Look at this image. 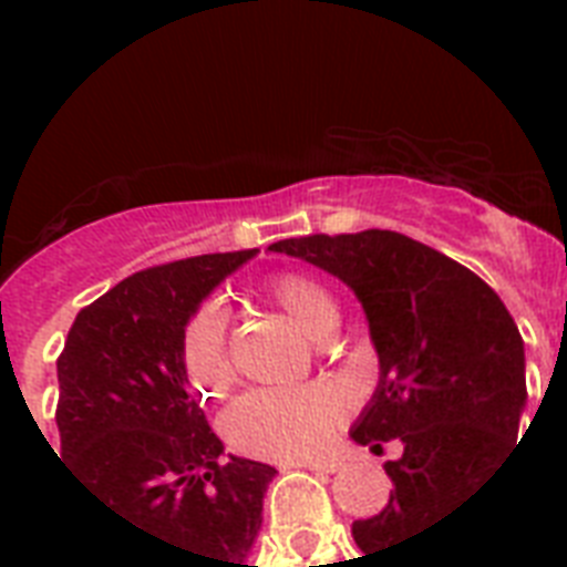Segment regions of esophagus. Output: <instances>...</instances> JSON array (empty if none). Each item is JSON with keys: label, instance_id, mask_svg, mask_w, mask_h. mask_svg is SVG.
Returning a JSON list of instances; mask_svg holds the SVG:
<instances>
[{"label": "esophagus", "instance_id": "esophagus-1", "mask_svg": "<svg viewBox=\"0 0 567 567\" xmlns=\"http://www.w3.org/2000/svg\"><path fill=\"white\" fill-rule=\"evenodd\" d=\"M293 467H309V471H320V474H336L338 462L336 458H323V462H291Z\"/></svg>", "mask_w": 567, "mask_h": 567}]
</instances>
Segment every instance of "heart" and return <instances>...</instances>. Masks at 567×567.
I'll return each instance as SVG.
<instances>
[{
	"label": "heart",
	"mask_w": 567,
	"mask_h": 567,
	"mask_svg": "<svg viewBox=\"0 0 567 567\" xmlns=\"http://www.w3.org/2000/svg\"><path fill=\"white\" fill-rule=\"evenodd\" d=\"M265 297L311 338L329 336L338 323V302L315 276L282 270L265 279ZM179 368L190 391L217 400L235 382L229 320L217 302H203L179 329ZM350 414V396L329 382L256 388L223 414V435L231 447L261 458H306L327 447Z\"/></svg>",
	"instance_id": "obj_1"
}]
</instances>
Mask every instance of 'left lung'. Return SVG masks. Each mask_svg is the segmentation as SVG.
<instances>
[{"label": "left lung", "mask_w": 567, "mask_h": 567, "mask_svg": "<svg viewBox=\"0 0 567 567\" xmlns=\"http://www.w3.org/2000/svg\"><path fill=\"white\" fill-rule=\"evenodd\" d=\"M355 291L379 355V385L353 441L382 453L394 483L388 506L355 520L364 556L435 527L476 494L518 441L527 403L524 341L503 300L439 249L400 231L309 235L276 240Z\"/></svg>", "instance_id": "left-lung-1"}]
</instances>
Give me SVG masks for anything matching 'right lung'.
I'll return each mask as SVG.
<instances>
[{"label": "right lung", "mask_w": 567, "mask_h": 567, "mask_svg": "<svg viewBox=\"0 0 567 567\" xmlns=\"http://www.w3.org/2000/svg\"><path fill=\"white\" fill-rule=\"evenodd\" d=\"M256 256L212 252L146 267L75 315L58 355L61 458L87 494L190 567H258L249 550L276 467L223 458L179 368L190 311Z\"/></svg>", "instance_id": "right-lung-1"}]
</instances>
